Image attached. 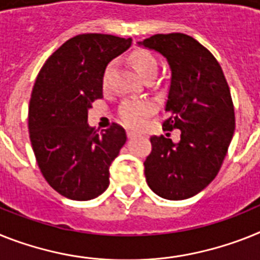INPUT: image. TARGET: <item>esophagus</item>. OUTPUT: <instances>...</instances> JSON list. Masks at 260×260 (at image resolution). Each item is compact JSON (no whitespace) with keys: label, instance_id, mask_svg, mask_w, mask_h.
<instances>
[{"label":"esophagus","instance_id":"esophagus-1","mask_svg":"<svg viewBox=\"0 0 260 260\" xmlns=\"http://www.w3.org/2000/svg\"><path fill=\"white\" fill-rule=\"evenodd\" d=\"M126 136H128V139H135V137L139 136V134L135 132V131H128V132H126Z\"/></svg>","mask_w":260,"mask_h":260}]
</instances>
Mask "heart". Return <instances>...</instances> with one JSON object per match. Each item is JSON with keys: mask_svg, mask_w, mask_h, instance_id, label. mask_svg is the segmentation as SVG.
<instances>
[{"mask_svg": "<svg viewBox=\"0 0 260 260\" xmlns=\"http://www.w3.org/2000/svg\"><path fill=\"white\" fill-rule=\"evenodd\" d=\"M131 62L137 73L143 78H147L150 74H157L158 62L156 56L145 49H137L131 54ZM112 71V63L106 67L103 74V82L106 83ZM156 111V104L148 99H129L125 100L119 110V117L125 125L131 128H140L147 121L148 117Z\"/></svg>", "mask_w": 260, "mask_h": 260, "instance_id": "heart-1", "label": "heart"}]
</instances>
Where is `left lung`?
Wrapping results in <instances>:
<instances>
[{
	"mask_svg": "<svg viewBox=\"0 0 260 260\" xmlns=\"http://www.w3.org/2000/svg\"><path fill=\"white\" fill-rule=\"evenodd\" d=\"M139 45L162 54L171 66L164 125L181 131L178 143L169 135L150 137L147 184L165 200H186L214 180L228 153L235 129L230 88L214 55L186 34H156Z\"/></svg>",
	"mask_w": 260,
	"mask_h": 260,
	"instance_id": "1",
	"label": "left lung"
}]
</instances>
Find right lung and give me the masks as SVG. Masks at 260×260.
I'll use <instances>...</instances> for the list:
<instances>
[{"label": "right lung", "instance_id": "1", "mask_svg": "<svg viewBox=\"0 0 260 260\" xmlns=\"http://www.w3.org/2000/svg\"><path fill=\"white\" fill-rule=\"evenodd\" d=\"M132 39L110 34H79L46 60L29 104V134L38 167L63 197L88 201L106 191L110 167L126 141L112 123L98 134L87 123L92 102L103 98L107 64Z\"/></svg>", "mask_w": 260, "mask_h": 260}]
</instances>
